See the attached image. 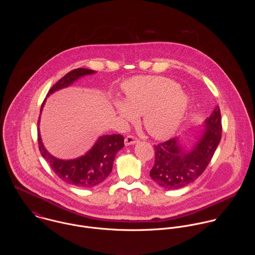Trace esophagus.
I'll list each match as a JSON object with an SVG mask.
<instances>
[{"instance_id":"obj_1","label":"esophagus","mask_w":255,"mask_h":255,"mask_svg":"<svg viewBox=\"0 0 255 255\" xmlns=\"http://www.w3.org/2000/svg\"><path fill=\"white\" fill-rule=\"evenodd\" d=\"M136 142H138V138L133 136V135H128L125 138V144L126 145H131V144H135Z\"/></svg>"}]
</instances>
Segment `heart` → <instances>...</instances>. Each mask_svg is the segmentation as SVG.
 I'll return each instance as SVG.
<instances>
[{
    "label": "heart",
    "instance_id": "1",
    "mask_svg": "<svg viewBox=\"0 0 255 255\" xmlns=\"http://www.w3.org/2000/svg\"><path fill=\"white\" fill-rule=\"evenodd\" d=\"M125 101H116L120 116L133 122L143 115L147 131L156 138L171 136L181 126L188 101L175 81L160 76H135L123 85Z\"/></svg>",
    "mask_w": 255,
    "mask_h": 255
}]
</instances>
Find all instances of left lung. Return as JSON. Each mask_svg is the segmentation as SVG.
I'll use <instances>...</instances> for the list:
<instances>
[{"label": "left lung", "mask_w": 255, "mask_h": 255, "mask_svg": "<svg viewBox=\"0 0 255 255\" xmlns=\"http://www.w3.org/2000/svg\"><path fill=\"white\" fill-rule=\"evenodd\" d=\"M222 136L221 112L217 106L206 119L205 131L190 151H185L177 138L154 145L155 163L150 177L167 189H179L195 181L210 163Z\"/></svg>", "instance_id": "obj_1"}]
</instances>
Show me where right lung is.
Masks as SVG:
<instances>
[{
  "label": "right lung",
  "mask_w": 255,
  "mask_h": 255,
  "mask_svg": "<svg viewBox=\"0 0 255 255\" xmlns=\"http://www.w3.org/2000/svg\"><path fill=\"white\" fill-rule=\"evenodd\" d=\"M94 73L95 71L92 70L75 69L56 82L49 90L47 96L61 88L71 85L80 76ZM44 102L45 100L42 103L40 112L42 111ZM37 138L41 155L49 163L55 174L64 182L83 188L93 187L108 178L112 172L116 154L125 146L124 136L121 134L103 135L84 156L73 160H60L53 157L45 149L41 141L39 129Z\"/></svg>",
  "instance_id": "1"
}]
</instances>
